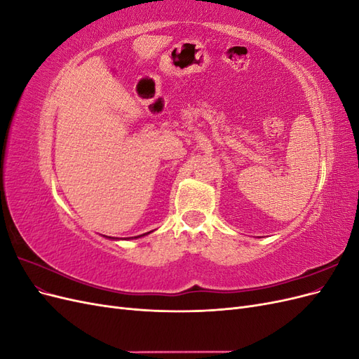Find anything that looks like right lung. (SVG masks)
<instances>
[{"instance_id": "obj_1", "label": "right lung", "mask_w": 359, "mask_h": 359, "mask_svg": "<svg viewBox=\"0 0 359 359\" xmlns=\"http://www.w3.org/2000/svg\"><path fill=\"white\" fill-rule=\"evenodd\" d=\"M153 232V231H151ZM151 232H147V233H144V235H139V236H132V238H135V240H137V238H140V236H145V235H148V233H151ZM109 238H112V236H109ZM112 240H116V238H112ZM127 240H130V238H127Z\"/></svg>"}]
</instances>
